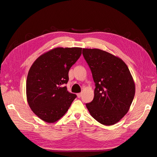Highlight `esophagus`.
I'll return each instance as SVG.
<instances>
[{
  "mask_svg": "<svg viewBox=\"0 0 157 157\" xmlns=\"http://www.w3.org/2000/svg\"><path fill=\"white\" fill-rule=\"evenodd\" d=\"M81 96H82V94H81V93H78V94H77V97H78V98H80V97H81Z\"/></svg>",
  "mask_w": 157,
  "mask_h": 157,
  "instance_id": "1",
  "label": "esophagus"
}]
</instances>
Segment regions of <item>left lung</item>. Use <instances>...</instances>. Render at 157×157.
<instances>
[{
    "instance_id": "1",
    "label": "left lung",
    "mask_w": 157,
    "mask_h": 157,
    "mask_svg": "<svg viewBox=\"0 0 157 157\" xmlns=\"http://www.w3.org/2000/svg\"><path fill=\"white\" fill-rule=\"evenodd\" d=\"M82 55L95 82L93 100L86 104L90 115L102 124H116L129 110L135 84L121 59L99 49L83 48Z\"/></svg>"
}]
</instances>
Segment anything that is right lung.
Returning a JSON list of instances; mask_svg holds the SVG:
<instances>
[{"label":"right lung","instance_id":"1","mask_svg":"<svg viewBox=\"0 0 157 157\" xmlns=\"http://www.w3.org/2000/svg\"><path fill=\"white\" fill-rule=\"evenodd\" d=\"M81 54V48H56L40 56L32 65L26 82L27 102L42 121H58L77 98L67 91L65 84L70 68Z\"/></svg>","mask_w":157,"mask_h":157}]
</instances>
